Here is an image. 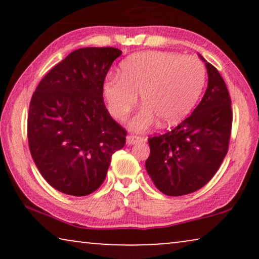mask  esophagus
I'll use <instances>...</instances> for the list:
<instances>
[{"mask_svg":"<svg viewBox=\"0 0 259 259\" xmlns=\"http://www.w3.org/2000/svg\"><path fill=\"white\" fill-rule=\"evenodd\" d=\"M144 138L140 137V136H134V134H130V136H127L126 138V143L128 145H133V144H137V143H140V141H143Z\"/></svg>","mask_w":259,"mask_h":259,"instance_id":"1","label":"esophagus"}]
</instances>
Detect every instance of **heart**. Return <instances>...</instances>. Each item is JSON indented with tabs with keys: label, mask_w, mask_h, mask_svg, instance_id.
I'll return each mask as SVG.
<instances>
[{
	"label": "heart",
	"mask_w": 259,
	"mask_h": 259,
	"mask_svg": "<svg viewBox=\"0 0 259 259\" xmlns=\"http://www.w3.org/2000/svg\"><path fill=\"white\" fill-rule=\"evenodd\" d=\"M206 82V69L194 56L172 52H145L121 63V74L111 75L104 84L108 111L118 120L127 118L140 93L145 105L132 121L134 130H145L155 120L173 125L189 114Z\"/></svg>",
	"instance_id": "heart-1"
}]
</instances>
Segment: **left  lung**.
<instances>
[{
	"instance_id": "obj_1",
	"label": "left lung",
	"mask_w": 259,
	"mask_h": 259,
	"mask_svg": "<svg viewBox=\"0 0 259 259\" xmlns=\"http://www.w3.org/2000/svg\"><path fill=\"white\" fill-rule=\"evenodd\" d=\"M205 66L208 83L196 109L172 131L148 138L147 173L166 196H185L201 189L213 178L228 153L231 99L217 68L210 62Z\"/></svg>"
}]
</instances>
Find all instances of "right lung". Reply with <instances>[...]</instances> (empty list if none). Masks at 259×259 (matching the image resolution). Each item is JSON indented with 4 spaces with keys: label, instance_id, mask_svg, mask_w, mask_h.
Returning a JSON list of instances; mask_svg holds the SVG:
<instances>
[{
    "label": "right lung",
    "instance_id": "right-lung-1",
    "mask_svg": "<svg viewBox=\"0 0 259 259\" xmlns=\"http://www.w3.org/2000/svg\"><path fill=\"white\" fill-rule=\"evenodd\" d=\"M113 47L76 49L46 74L31 97L27 134L30 154L49 185L82 197L101 186L126 130L104 104Z\"/></svg>",
    "mask_w": 259,
    "mask_h": 259
}]
</instances>
